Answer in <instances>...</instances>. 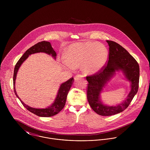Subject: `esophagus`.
Segmentation results:
<instances>
[{
  "label": "esophagus",
  "mask_w": 150,
  "mask_h": 150,
  "mask_svg": "<svg viewBox=\"0 0 150 150\" xmlns=\"http://www.w3.org/2000/svg\"><path fill=\"white\" fill-rule=\"evenodd\" d=\"M83 76L82 75H81V74H78V75H77L76 76H75L74 77V80H77L78 79H81V78H83Z\"/></svg>",
  "instance_id": "esophagus-1"
}]
</instances>
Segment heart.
<instances>
[{
	"mask_svg": "<svg viewBox=\"0 0 150 150\" xmlns=\"http://www.w3.org/2000/svg\"><path fill=\"white\" fill-rule=\"evenodd\" d=\"M64 67L73 69L81 66L87 75L100 71L106 64L108 51L101 43L79 42L69 45L64 53Z\"/></svg>",
	"mask_w": 150,
	"mask_h": 150,
	"instance_id": "1",
	"label": "heart"
}]
</instances>
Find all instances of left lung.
Listing matches in <instances>:
<instances>
[{"instance_id":"8db88e82","label":"left lung","mask_w":150,"mask_h":150,"mask_svg":"<svg viewBox=\"0 0 150 150\" xmlns=\"http://www.w3.org/2000/svg\"><path fill=\"white\" fill-rule=\"evenodd\" d=\"M109 45L107 65L99 73L86 76L87 99L92 109L98 114L110 116L120 113L128 107L139 89L140 69L136 59L119 44L106 40ZM121 70L131 82V91L127 99L115 107L103 105L100 100V95L107 81L116 71Z\"/></svg>"}]
</instances>
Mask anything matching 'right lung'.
Listing matches in <instances>:
<instances>
[{
    "instance_id": "1",
    "label": "right lung",
    "mask_w": 150,
    "mask_h": 150,
    "mask_svg": "<svg viewBox=\"0 0 150 150\" xmlns=\"http://www.w3.org/2000/svg\"><path fill=\"white\" fill-rule=\"evenodd\" d=\"M37 52H45L49 55H51L55 59L56 58L57 54L55 51L54 50L52 47L51 43L48 42L43 41L41 42L37 43L33 46L31 47L30 48L26 50V51L23 54V55L21 57V58L18 60L17 63L16 64L14 71V76H13V85H14V91L17 97L20 99L23 106L25 107L28 111L35 114L36 115L43 117H50L53 115L57 114L59 112H60L63 108L64 107L67 95L69 93V91L73 84V77L70 78L67 81L62 84L58 90V92L57 93L56 99L52 105L49 107L45 108H36L30 107L26 105H25L18 97L17 94L16 88H15V83L17 76V73L19 68L20 67L22 64L28 58L29 55L32 54L37 53Z\"/></svg>"
}]
</instances>
